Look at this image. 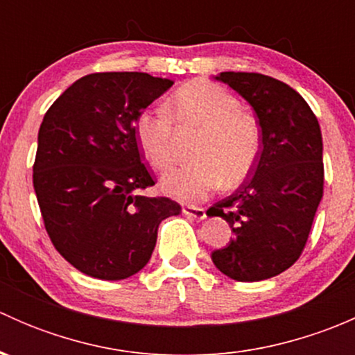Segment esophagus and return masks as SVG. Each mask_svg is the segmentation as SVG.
<instances>
[{
	"instance_id": "34e87169",
	"label": "esophagus",
	"mask_w": 355,
	"mask_h": 355,
	"mask_svg": "<svg viewBox=\"0 0 355 355\" xmlns=\"http://www.w3.org/2000/svg\"><path fill=\"white\" fill-rule=\"evenodd\" d=\"M182 213H184L185 216L194 218V220H204V218H206V209L198 206H184Z\"/></svg>"
}]
</instances>
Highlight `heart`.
I'll use <instances>...</instances> for the list:
<instances>
[{
	"label": "heart",
	"instance_id": "b5f03b06",
	"mask_svg": "<svg viewBox=\"0 0 355 355\" xmlns=\"http://www.w3.org/2000/svg\"><path fill=\"white\" fill-rule=\"evenodd\" d=\"M241 101L216 84L194 80L182 85L166 103V114L146 110L135 118L134 135L142 156L164 171L175 159V130H198L191 156L161 182L168 196L196 202L225 187H235L254 170L261 153V127Z\"/></svg>",
	"mask_w": 355,
	"mask_h": 355
}]
</instances>
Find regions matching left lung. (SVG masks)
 <instances>
[{"label":"left lung","mask_w":355,"mask_h":355,"mask_svg":"<svg viewBox=\"0 0 355 355\" xmlns=\"http://www.w3.org/2000/svg\"><path fill=\"white\" fill-rule=\"evenodd\" d=\"M216 80L256 111L261 153L244 184L207 209V216H221L234 232V241L211 259L232 280H266L288 270L306 247L323 198L321 128L285 82L249 71H221Z\"/></svg>","instance_id":"8db88e82"}]
</instances>
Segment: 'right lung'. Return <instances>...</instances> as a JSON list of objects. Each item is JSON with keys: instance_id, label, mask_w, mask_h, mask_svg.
Returning a JSON list of instances; mask_svg holds the SVG:
<instances>
[{"instance_id": "add662e5", "label": "right lung", "mask_w": 355, "mask_h": 355, "mask_svg": "<svg viewBox=\"0 0 355 355\" xmlns=\"http://www.w3.org/2000/svg\"><path fill=\"white\" fill-rule=\"evenodd\" d=\"M171 85L142 71L85 75L42 118L34 191L53 245L84 275L123 280L141 271L161 221L180 214L175 200L137 194L155 180L135 118Z\"/></svg>"}]
</instances>
